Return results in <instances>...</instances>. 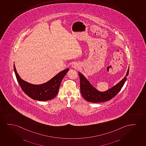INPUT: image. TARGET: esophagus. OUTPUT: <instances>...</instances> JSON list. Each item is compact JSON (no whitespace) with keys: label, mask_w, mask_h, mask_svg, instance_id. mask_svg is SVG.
Instances as JSON below:
<instances>
[{"label":"esophagus","mask_w":146,"mask_h":146,"mask_svg":"<svg viewBox=\"0 0 146 146\" xmlns=\"http://www.w3.org/2000/svg\"><path fill=\"white\" fill-rule=\"evenodd\" d=\"M79 65L78 64V63H74L72 65V67L73 68H75V69H78V68H79Z\"/></svg>","instance_id":"esophagus-1"}]
</instances>
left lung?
<instances>
[{
  "mask_svg": "<svg viewBox=\"0 0 146 146\" xmlns=\"http://www.w3.org/2000/svg\"><path fill=\"white\" fill-rule=\"evenodd\" d=\"M129 67L125 77L113 87L105 92H100L91 85L83 74L79 72L80 81V91L85 100L91 102H101L110 100L119 93L127 80L129 74Z\"/></svg>",
  "mask_w": 146,
  "mask_h": 146,
  "instance_id": "left-lung-1",
  "label": "left lung"
}]
</instances>
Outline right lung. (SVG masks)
Masks as SVG:
<instances>
[{
  "mask_svg": "<svg viewBox=\"0 0 146 146\" xmlns=\"http://www.w3.org/2000/svg\"><path fill=\"white\" fill-rule=\"evenodd\" d=\"M14 69L17 81L23 92L31 99L40 101L50 100L56 97L63 78L69 70L67 68L63 70L45 83L34 85L24 81L20 78L17 73L14 64Z\"/></svg>",
  "mask_w": 146,
  "mask_h": 146,
  "instance_id": "1",
  "label": "right lung"
}]
</instances>
